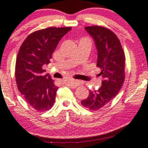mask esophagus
Wrapping results in <instances>:
<instances>
[{"label": "esophagus", "instance_id": "1", "mask_svg": "<svg viewBox=\"0 0 148 148\" xmlns=\"http://www.w3.org/2000/svg\"><path fill=\"white\" fill-rule=\"evenodd\" d=\"M67 83L69 84L70 86L73 87H77L80 85V83H79V81L74 80V79H69V80L67 81Z\"/></svg>", "mask_w": 148, "mask_h": 148}]
</instances>
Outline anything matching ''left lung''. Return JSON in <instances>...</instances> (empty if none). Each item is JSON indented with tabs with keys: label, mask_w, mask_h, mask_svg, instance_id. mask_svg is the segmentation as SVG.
Returning a JSON list of instances; mask_svg holds the SVG:
<instances>
[{
	"label": "left lung",
	"mask_w": 148,
	"mask_h": 148,
	"mask_svg": "<svg viewBox=\"0 0 148 148\" xmlns=\"http://www.w3.org/2000/svg\"><path fill=\"white\" fill-rule=\"evenodd\" d=\"M97 50L96 66L101 68L103 81L98 90L89 91L81 103L92 111L99 109L111 101L122 87L125 79V54L120 40L110 29L100 26L86 27Z\"/></svg>",
	"instance_id": "1"
}]
</instances>
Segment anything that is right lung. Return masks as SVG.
<instances>
[{
    "instance_id": "right-lung-1",
    "label": "right lung",
    "mask_w": 148,
    "mask_h": 148,
    "mask_svg": "<svg viewBox=\"0 0 148 148\" xmlns=\"http://www.w3.org/2000/svg\"><path fill=\"white\" fill-rule=\"evenodd\" d=\"M71 27H48L29 35L20 48L15 64L18 90L36 111H45L54 105L58 86L43 66L49 63L59 42Z\"/></svg>"
}]
</instances>
